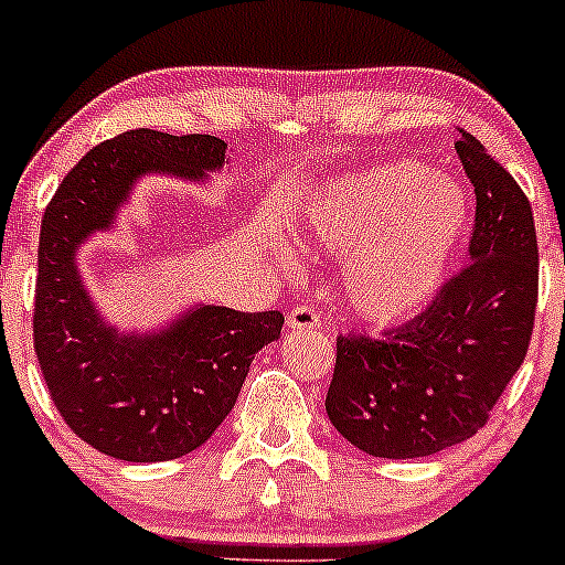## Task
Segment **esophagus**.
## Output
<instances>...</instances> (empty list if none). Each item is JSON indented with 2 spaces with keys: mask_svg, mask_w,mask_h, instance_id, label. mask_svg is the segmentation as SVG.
Instances as JSON below:
<instances>
[{
  "mask_svg": "<svg viewBox=\"0 0 565 565\" xmlns=\"http://www.w3.org/2000/svg\"><path fill=\"white\" fill-rule=\"evenodd\" d=\"M287 327L291 332H297V329H319L321 313L316 308H310V305H297V308L287 316Z\"/></svg>",
  "mask_w": 565,
  "mask_h": 565,
  "instance_id": "34e87169",
  "label": "esophagus"
}]
</instances>
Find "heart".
<instances>
[{
	"instance_id": "heart-1",
	"label": "heart",
	"mask_w": 565,
	"mask_h": 565,
	"mask_svg": "<svg viewBox=\"0 0 565 565\" xmlns=\"http://www.w3.org/2000/svg\"><path fill=\"white\" fill-rule=\"evenodd\" d=\"M470 223L462 188L419 161L377 164L313 201L305 238L345 265L348 300L372 321L419 313Z\"/></svg>"
}]
</instances>
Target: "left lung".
I'll list each match as a JSON object with an SVG mask.
<instances>
[{"label":"left lung","mask_w":565,"mask_h":565,"mask_svg":"<svg viewBox=\"0 0 565 565\" xmlns=\"http://www.w3.org/2000/svg\"><path fill=\"white\" fill-rule=\"evenodd\" d=\"M476 188L470 265L412 321L382 337H337L327 414L372 457H430L476 436L526 359L540 295V246L515 178L459 129Z\"/></svg>","instance_id":"8db88e82"}]
</instances>
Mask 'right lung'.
Masks as SVG:
<instances>
[{"label": "right lung", "instance_id": "obj_1", "mask_svg": "<svg viewBox=\"0 0 565 565\" xmlns=\"http://www.w3.org/2000/svg\"><path fill=\"white\" fill-rule=\"evenodd\" d=\"M225 161L215 135L129 129L100 142L57 185L39 233L34 350L71 430L125 462H167L210 440L228 417L257 350L278 340V310H191L157 334H116L97 316L76 249L114 223L146 172L204 178Z\"/></svg>", "mask_w": 565, "mask_h": 565}]
</instances>
